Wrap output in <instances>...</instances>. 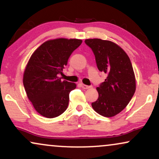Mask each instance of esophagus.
<instances>
[{
  "instance_id": "34e87169",
  "label": "esophagus",
  "mask_w": 159,
  "mask_h": 159,
  "mask_svg": "<svg viewBox=\"0 0 159 159\" xmlns=\"http://www.w3.org/2000/svg\"><path fill=\"white\" fill-rule=\"evenodd\" d=\"M80 85H81V87L83 88V89H88V88H90V86L86 85V84H80Z\"/></svg>"
}]
</instances>
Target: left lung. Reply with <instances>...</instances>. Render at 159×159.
I'll return each instance as SVG.
<instances>
[{"label": "left lung", "instance_id": "obj_1", "mask_svg": "<svg viewBox=\"0 0 159 159\" xmlns=\"http://www.w3.org/2000/svg\"><path fill=\"white\" fill-rule=\"evenodd\" d=\"M84 42L93 52L98 69L107 75L96 88L98 98L92 103V107L102 116L113 117L127 106L135 93L131 61L122 48L110 41L91 39Z\"/></svg>", "mask_w": 159, "mask_h": 159}]
</instances>
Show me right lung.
<instances>
[{"label":"right lung","instance_id":"obj_1","mask_svg":"<svg viewBox=\"0 0 159 159\" xmlns=\"http://www.w3.org/2000/svg\"><path fill=\"white\" fill-rule=\"evenodd\" d=\"M82 41L57 39L43 43L30 57L23 76L27 96L35 110L42 116L53 118L63 113L69 93L76 84L59 77L70 55Z\"/></svg>","mask_w":159,"mask_h":159}]
</instances>
